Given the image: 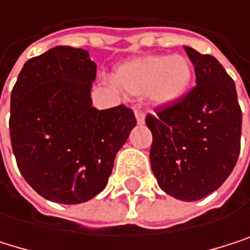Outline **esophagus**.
Returning <instances> with one entry per match:
<instances>
[{
  "mask_svg": "<svg viewBox=\"0 0 250 250\" xmlns=\"http://www.w3.org/2000/svg\"><path fill=\"white\" fill-rule=\"evenodd\" d=\"M145 113L140 110H135V119H137V124H145Z\"/></svg>",
  "mask_w": 250,
  "mask_h": 250,
  "instance_id": "1",
  "label": "esophagus"
}]
</instances>
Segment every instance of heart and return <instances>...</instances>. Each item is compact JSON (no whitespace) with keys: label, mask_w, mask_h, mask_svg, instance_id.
Listing matches in <instances>:
<instances>
[{"label":"heart","mask_w":250,"mask_h":250,"mask_svg":"<svg viewBox=\"0 0 250 250\" xmlns=\"http://www.w3.org/2000/svg\"><path fill=\"white\" fill-rule=\"evenodd\" d=\"M194 79L188 58L149 55L124 62L113 74L118 88L132 97H142L155 105H168L186 95Z\"/></svg>","instance_id":"obj_1"}]
</instances>
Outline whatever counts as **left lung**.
<instances>
[{
  "label": "left lung",
  "mask_w": 250,
  "mask_h": 250,
  "mask_svg": "<svg viewBox=\"0 0 250 250\" xmlns=\"http://www.w3.org/2000/svg\"><path fill=\"white\" fill-rule=\"evenodd\" d=\"M197 86L182 100L146 116L152 132L150 166L159 188L197 201L231 174L240 153L242 110L234 80L211 55L185 46Z\"/></svg>",
  "instance_id": "obj_1"
}]
</instances>
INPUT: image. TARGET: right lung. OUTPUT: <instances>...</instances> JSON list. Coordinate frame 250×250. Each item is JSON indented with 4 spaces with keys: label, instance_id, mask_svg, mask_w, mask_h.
Wrapping results in <instances>:
<instances>
[{
    "label": "right lung",
    "instance_id": "right-lung-1",
    "mask_svg": "<svg viewBox=\"0 0 250 250\" xmlns=\"http://www.w3.org/2000/svg\"><path fill=\"white\" fill-rule=\"evenodd\" d=\"M95 77L88 52L56 46L25 62L11 91V147L21 174L46 200L79 204L98 195L137 124L125 105L92 107Z\"/></svg>",
    "mask_w": 250,
    "mask_h": 250
}]
</instances>
